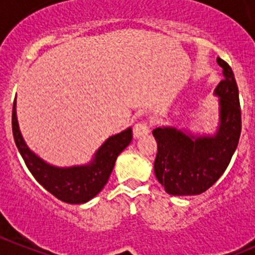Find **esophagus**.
<instances>
[{"label": "esophagus", "instance_id": "34e87169", "mask_svg": "<svg viewBox=\"0 0 255 255\" xmlns=\"http://www.w3.org/2000/svg\"><path fill=\"white\" fill-rule=\"evenodd\" d=\"M149 132V125H148L147 121H139L138 123H135L134 127H133V135L135 138H139L142 135L147 134Z\"/></svg>", "mask_w": 255, "mask_h": 255}]
</instances>
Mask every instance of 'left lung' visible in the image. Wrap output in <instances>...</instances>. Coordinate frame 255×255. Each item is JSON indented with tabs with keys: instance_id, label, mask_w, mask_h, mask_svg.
<instances>
[{
	"instance_id": "obj_1",
	"label": "left lung",
	"mask_w": 255,
	"mask_h": 255,
	"mask_svg": "<svg viewBox=\"0 0 255 255\" xmlns=\"http://www.w3.org/2000/svg\"><path fill=\"white\" fill-rule=\"evenodd\" d=\"M224 78L214 95L219 97V126L214 135H192L174 127L153 129L158 152L154 173L172 196H196L206 192L228 167L242 132V112L236 77L231 66L217 58Z\"/></svg>"
}]
</instances>
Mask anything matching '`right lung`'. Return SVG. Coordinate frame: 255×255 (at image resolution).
<instances>
[{
	"instance_id": "1",
	"label": "right lung",
	"mask_w": 255,
	"mask_h": 255,
	"mask_svg": "<svg viewBox=\"0 0 255 255\" xmlns=\"http://www.w3.org/2000/svg\"><path fill=\"white\" fill-rule=\"evenodd\" d=\"M12 132L19 154L37 182L59 201L81 204L97 196L108 182L120 153L132 140V129L127 128L108 138L100 147L92 162L86 165L58 168L48 164L28 149L22 138L16 117V101L12 110Z\"/></svg>"
}]
</instances>
